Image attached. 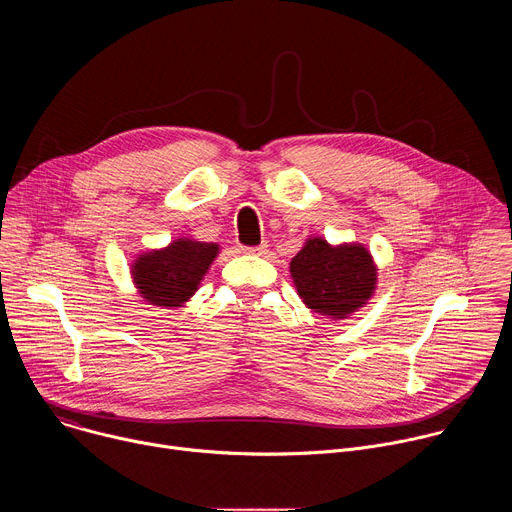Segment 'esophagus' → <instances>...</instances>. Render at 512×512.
Returning <instances> with one entry per match:
<instances>
[{
    "instance_id": "esophagus-1",
    "label": "esophagus",
    "mask_w": 512,
    "mask_h": 512,
    "mask_svg": "<svg viewBox=\"0 0 512 512\" xmlns=\"http://www.w3.org/2000/svg\"><path fill=\"white\" fill-rule=\"evenodd\" d=\"M241 251L247 253V255H265V253H267V245L263 243V245H259V247H243Z\"/></svg>"
}]
</instances>
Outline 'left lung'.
<instances>
[{
    "label": "left lung",
    "instance_id": "8db88e82",
    "mask_svg": "<svg viewBox=\"0 0 512 512\" xmlns=\"http://www.w3.org/2000/svg\"><path fill=\"white\" fill-rule=\"evenodd\" d=\"M289 273L306 308L332 320L348 318L377 289V265L360 243L330 245L310 237L291 259Z\"/></svg>",
    "mask_w": 512,
    "mask_h": 512
}]
</instances>
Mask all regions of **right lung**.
<instances>
[{"mask_svg": "<svg viewBox=\"0 0 512 512\" xmlns=\"http://www.w3.org/2000/svg\"><path fill=\"white\" fill-rule=\"evenodd\" d=\"M216 243L180 237L168 247L145 251L131 263V279L139 296L158 308H182L196 294L216 259Z\"/></svg>", "mask_w": 512, "mask_h": 512, "instance_id": "1", "label": "right lung"}]
</instances>
